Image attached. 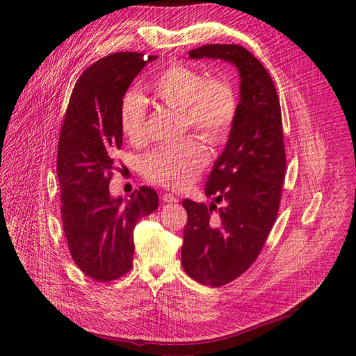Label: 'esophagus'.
<instances>
[{
  "label": "esophagus",
  "mask_w": 356,
  "mask_h": 356,
  "mask_svg": "<svg viewBox=\"0 0 356 356\" xmlns=\"http://www.w3.org/2000/svg\"><path fill=\"white\" fill-rule=\"evenodd\" d=\"M162 200H163V202H168V204H169V202H177V198L170 193L162 194Z\"/></svg>",
  "instance_id": "1"
}]
</instances>
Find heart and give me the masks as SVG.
I'll use <instances>...</instances> for the list:
<instances>
[{
    "label": "heart",
    "instance_id": "heart-1",
    "mask_svg": "<svg viewBox=\"0 0 356 356\" xmlns=\"http://www.w3.org/2000/svg\"><path fill=\"white\" fill-rule=\"evenodd\" d=\"M163 106L180 111L183 125L195 131L210 145L227 140L238 114L234 86L222 77L206 79L195 69L172 65L147 86ZM121 127L134 143L146 138V104L136 92H128L121 104ZM209 154L195 138L159 147L143 162L145 175L172 188L190 186L204 169Z\"/></svg>",
    "mask_w": 356,
    "mask_h": 356
}]
</instances>
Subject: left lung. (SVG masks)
<instances>
[{
	"mask_svg": "<svg viewBox=\"0 0 356 356\" xmlns=\"http://www.w3.org/2000/svg\"><path fill=\"white\" fill-rule=\"evenodd\" d=\"M188 58L228 62L241 79L238 114L204 188L224 206L183 200V269L198 283L218 287L255 262L276 220L286 170L282 113L269 73L245 47L206 44Z\"/></svg>",
	"mask_w": 356,
	"mask_h": 356,
	"instance_id": "left-lung-1",
	"label": "left lung"
}]
</instances>
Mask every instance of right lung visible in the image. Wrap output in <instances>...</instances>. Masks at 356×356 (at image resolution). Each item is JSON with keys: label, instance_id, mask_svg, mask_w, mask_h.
<instances>
[{"label": "right lung", "instance_id": "obj_1", "mask_svg": "<svg viewBox=\"0 0 356 356\" xmlns=\"http://www.w3.org/2000/svg\"><path fill=\"white\" fill-rule=\"evenodd\" d=\"M156 59L120 52L97 60L76 81L67 106L58 147L63 229L73 261L97 282L115 280L131 269L135 225L159 206L150 187L128 198L108 188L122 145L124 95Z\"/></svg>", "mask_w": 356, "mask_h": 356}]
</instances>
